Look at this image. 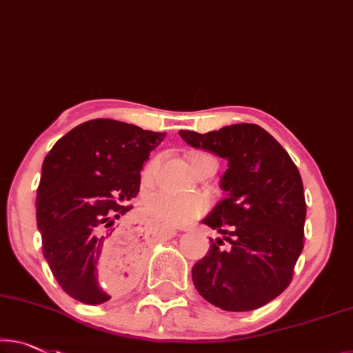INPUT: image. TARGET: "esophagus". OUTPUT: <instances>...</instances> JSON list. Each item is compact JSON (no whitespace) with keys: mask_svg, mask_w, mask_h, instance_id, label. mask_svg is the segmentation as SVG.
<instances>
[{"mask_svg":"<svg viewBox=\"0 0 353 353\" xmlns=\"http://www.w3.org/2000/svg\"><path fill=\"white\" fill-rule=\"evenodd\" d=\"M162 236H164L165 239H172V237L176 236V231H175V229L164 228V229H162Z\"/></svg>","mask_w":353,"mask_h":353,"instance_id":"34e87169","label":"esophagus"}]
</instances>
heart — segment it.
I'll return each instance as SVG.
<instances>
[{
    "instance_id": "1",
    "label": "heart",
    "mask_w": 353,
    "mask_h": 353,
    "mask_svg": "<svg viewBox=\"0 0 353 353\" xmlns=\"http://www.w3.org/2000/svg\"><path fill=\"white\" fill-rule=\"evenodd\" d=\"M197 157V156H194ZM157 165V159H152L146 164L143 170V176L151 178ZM146 212L162 224L167 226H186L192 223L201 214L205 213L208 201L202 194H176L161 189V191L151 192L145 201Z\"/></svg>"
}]
</instances>
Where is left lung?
<instances>
[{
  "mask_svg": "<svg viewBox=\"0 0 353 353\" xmlns=\"http://www.w3.org/2000/svg\"><path fill=\"white\" fill-rule=\"evenodd\" d=\"M178 134L192 148L228 161L219 183L226 196L202 219L223 239H212L205 256L194 264V287L229 312L261 307L288 287L304 247L305 199L298 167L256 124ZM224 241L230 245L221 249Z\"/></svg>",
  "mask_w": 353,
  "mask_h": 353,
  "instance_id": "1",
  "label": "left lung"
}]
</instances>
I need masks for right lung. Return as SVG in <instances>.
Wrapping results in <instances>:
<instances>
[{"instance_id":"add662e5","label":"right lung","mask_w":353,"mask_h":353,"mask_svg":"<svg viewBox=\"0 0 353 353\" xmlns=\"http://www.w3.org/2000/svg\"><path fill=\"white\" fill-rule=\"evenodd\" d=\"M165 139L113 119L79 124L62 137L43 162L37 194V221L43 254L66 294L101 304L127 290L140 248L113 216L140 191V170ZM115 258L113 281H100L98 264ZM104 283L101 284V282Z\"/></svg>"}]
</instances>
